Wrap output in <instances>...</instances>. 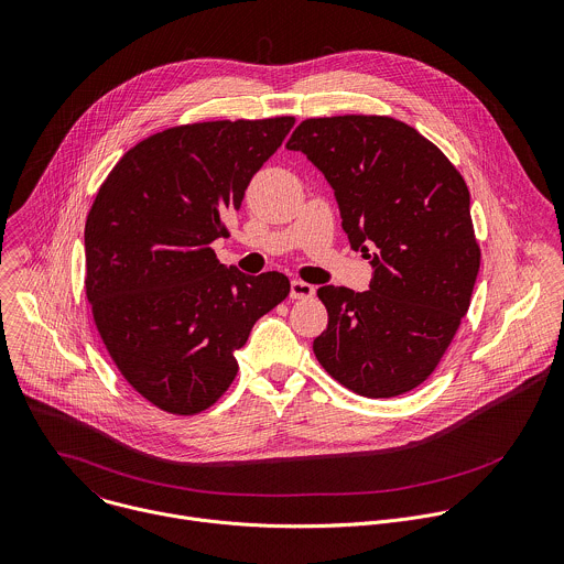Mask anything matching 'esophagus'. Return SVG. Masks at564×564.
I'll use <instances>...</instances> for the list:
<instances>
[{"mask_svg":"<svg viewBox=\"0 0 564 564\" xmlns=\"http://www.w3.org/2000/svg\"><path fill=\"white\" fill-rule=\"evenodd\" d=\"M314 292H316L314 285H310V283H305V281L294 279V281L290 283V296H292V299H312Z\"/></svg>","mask_w":564,"mask_h":564,"instance_id":"34e87169","label":"esophagus"}]
</instances>
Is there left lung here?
I'll return each instance as SVG.
<instances>
[{"label":"left lung","instance_id":"obj_1","mask_svg":"<svg viewBox=\"0 0 564 564\" xmlns=\"http://www.w3.org/2000/svg\"><path fill=\"white\" fill-rule=\"evenodd\" d=\"M285 148L325 174L351 248L373 270L365 292L318 288L327 310L312 345L318 362L367 399L419 388L467 314L480 268L465 178L392 117L305 119Z\"/></svg>","mask_w":564,"mask_h":564}]
</instances>
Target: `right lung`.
Masks as SVG:
<instances>
[{
	"label": "right lung",
	"mask_w": 564,
	"mask_h": 564,
	"mask_svg": "<svg viewBox=\"0 0 564 564\" xmlns=\"http://www.w3.org/2000/svg\"><path fill=\"white\" fill-rule=\"evenodd\" d=\"M294 117L167 128L130 148L86 219V296L121 377L154 408L193 416L232 386L252 325L290 294L210 243Z\"/></svg>",
	"instance_id": "add662e5"
}]
</instances>
